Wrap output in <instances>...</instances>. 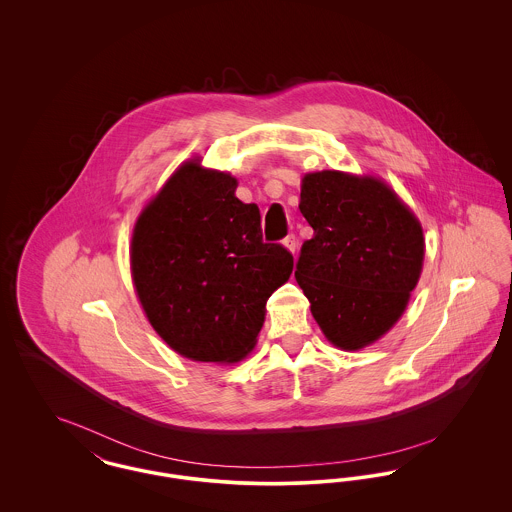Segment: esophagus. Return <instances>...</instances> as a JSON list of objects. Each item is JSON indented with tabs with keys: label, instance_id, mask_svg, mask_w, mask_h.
<instances>
[{
	"label": "esophagus",
	"instance_id": "esophagus-1",
	"mask_svg": "<svg viewBox=\"0 0 512 512\" xmlns=\"http://www.w3.org/2000/svg\"><path fill=\"white\" fill-rule=\"evenodd\" d=\"M284 245H286V247L292 251L293 255H295V251H297V238H295L293 234L284 238Z\"/></svg>",
	"mask_w": 512,
	"mask_h": 512
}]
</instances>
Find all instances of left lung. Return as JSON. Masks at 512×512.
I'll return each mask as SVG.
<instances>
[{
  "label": "left lung",
  "instance_id": "8db88e82",
  "mask_svg": "<svg viewBox=\"0 0 512 512\" xmlns=\"http://www.w3.org/2000/svg\"><path fill=\"white\" fill-rule=\"evenodd\" d=\"M299 209L315 236L301 245L295 280L324 336L353 351L401 317L424 259L420 222L376 178L307 174Z\"/></svg>",
  "mask_w": 512,
  "mask_h": 512
}]
</instances>
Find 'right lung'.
Instances as JSON below:
<instances>
[{
    "mask_svg": "<svg viewBox=\"0 0 512 512\" xmlns=\"http://www.w3.org/2000/svg\"><path fill=\"white\" fill-rule=\"evenodd\" d=\"M236 178L190 161L147 205L132 236V278L155 332L188 359L234 363L253 349L292 253L265 244Z\"/></svg>",
    "mask_w": 512,
    "mask_h": 512,
    "instance_id": "1",
    "label": "right lung"
}]
</instances>
